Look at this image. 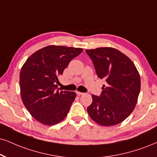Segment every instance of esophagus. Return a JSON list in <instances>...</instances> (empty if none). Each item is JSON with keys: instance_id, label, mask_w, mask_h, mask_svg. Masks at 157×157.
<instances>
[{"instance_id": "1", "label": "esophagus", "mask_w": 157, "mask_h": 157, "mask_svg": "<svg viewBox=\"0 0 157 157\" xmlns=\"http://www.w3.org/2000/svg\"><path fill=\"white\" fill-rule=\"evenodd\" d=\"M76 94H78V96H80V95H82V94H84V93H83V92H76Z\"/></svg>"}]
</instances>
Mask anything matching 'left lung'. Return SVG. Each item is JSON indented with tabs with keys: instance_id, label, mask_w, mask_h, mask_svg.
<instances>
[{
	"instance_id": "obj_1",
	"label": "left lung",
	"mask_w": 157,
	"mask_h": 157,
	"mask_svg": "<svg viewBox=\"0 0 157 157\" xmlns=\"http://www.w3.org/2000/svg\"><path fill=\"white\" fill-rule=\"evenodd\" d=\"M98 76L107 84L100 96L92 94L87 108L91 119L102 126L122 122L136 105L140 90V77L135 64L124 54L111 47L86 49Z\"/></svg>"
}]
</instances>
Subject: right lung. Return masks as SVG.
<instances>
[{"label":"right lung","mask_w":157,"mask_h":157,"mask_svg":"<svg viewBox=\"0 0 157 157\" xmlns=\"http://www.w3.org/2000/svg\"><path fill=\"white\" fill-rule=\"evenodd\" d=\"M82 51L48 46L33 54L23 65L19 74L21 98L29 113L43 124H56L66 117L76 94L57 90V77Z\"/></svg>","instance_id":"1"}]
</instances>
